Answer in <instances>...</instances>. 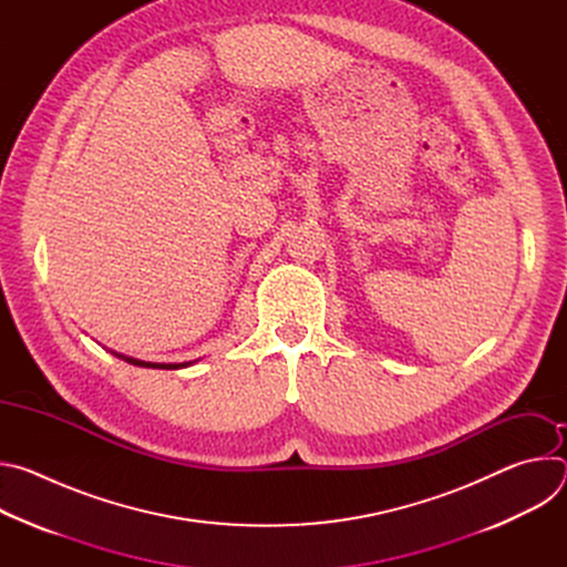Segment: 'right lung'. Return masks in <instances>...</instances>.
I'll return each instance as SVG.
<instances>
[{"label": "right lung", "instance_id": "obj_1", "mask_svg": "<svg viewBox=\"0 0 567 567\" xmlns=\"http://www.w3.org/2000/svg\"><path fill=\"white\" fill-rule=\"evenodd\" d=\"M116 354V352H114ZM116 357H121L123 361H127V363H132V365H141V368H158V370H179V368H186V365H190L193 361H188V363H150V361H138V359H132V357H123V354H116Z\"/></svg>", "mask_w": 567, "mask_h": 567}]
</instances>
